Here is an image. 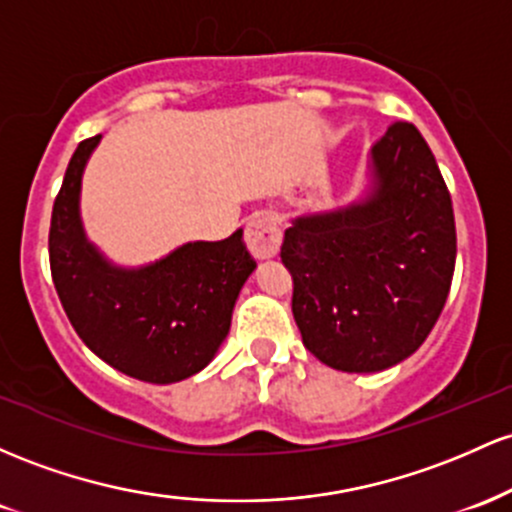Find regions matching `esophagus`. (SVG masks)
Returning <instances> with one entry per match:
<instances>
[{
	"label": "esophagus",
	"mask_w": 512,
	"mask_h": 512,
	"mask_svg": "<svg viewBox=\"0 0 512 512\" xmlns=\"http://www.w3.org/2000/svg\"><path fill=\"white\" fill-rule=\"evenodd\" d=\"M280 244H283V232H280L278 220L266 212H258L246 225V246H249L251 256L258 261H268V258L278 256Z\"/></svg>",
	"instance_id": "34e87169"
}]
</instances>
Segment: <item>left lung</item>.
Returning a JSON list of instances; mask_svg holds the SVG:
<instances>
[{"label":"left lung","instance_id":"8db88e82","mask_svg":"<svg viewBox=\"0 0 512 512\" xmlns=\"http://www.w3.org/2000/svg\"><path fill=\"white\" fill-rule=\"evenodd\" d=\"M292 314L304 348L341 372H382L421 348L457 258L450 191L428 142L394 123L370 149L360 200L285 229Z\"/></svg>","mask_w":512,"mask_h":512}]
</instances>
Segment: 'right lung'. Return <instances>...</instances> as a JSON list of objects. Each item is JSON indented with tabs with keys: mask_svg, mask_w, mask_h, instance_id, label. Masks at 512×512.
<instances>
[{
	"mask_svg": "<svg viewBox=\"0 0 512 512\" xmlns=\"http://www.w3.org/2000/svg\"><path fill=\"white\" fill-rule=\"evenodd\" d=\"M101 135L79 142L50 220V271L79 338L123 375L152 384L193 377L215 358L256 261L237 229L188 241L147 266H118L84 232L82 176Z\"/></svg>",
	"mask_w": 512,
	"mask_h": 512,
	"instance_id": "right-lung-1",
	"label": "right lung"
}]
</instances>
